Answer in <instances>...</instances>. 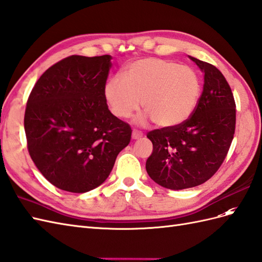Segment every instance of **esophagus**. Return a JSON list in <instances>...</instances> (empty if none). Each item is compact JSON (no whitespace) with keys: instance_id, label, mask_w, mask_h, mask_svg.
<instances>
[{"instance_id":"esophagus-1","label":"esophagus","mask_w":262,"mask_h":262,"mask_svg":"<svg viewBox=\"0 0 262 262\" xmlns=\"http://www.w3.org/2000/svg\"><path fill=\"white\" fill-rule=\"evenodd\" d=\"M132 137H133V139H139V138H142V137H143V133L137 130V129H134L133 133H132Z\"/></svg>"}]
</instances>
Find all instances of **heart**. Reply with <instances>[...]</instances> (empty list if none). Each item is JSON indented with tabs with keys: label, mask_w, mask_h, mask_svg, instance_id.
Listing matches in <instances>:
<instances>
[{
	"label": "heart",
	"mask_w": 262,
	"mask_h": 262,
	"mask_svg": "<svg viewBox=\"0 0 262 262\" xmlns=\"http://www.w3.org/2000/svg\"><path fill=\"white\" fill-rule=\"evenodd\" d=\"M200 90L199 77L191 67L148 57L127 66L125 76H112L105 84L104 95L118 118H129L142 103L144 118H150L159 127H173L191 115Z\"/></svg>",
	"instance_id": "obj_1"
}]
</instances>
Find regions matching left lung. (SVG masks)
Segmentation results:
<instances>
[{"instance_id": "8db88e82", "label": "left lung", "mask_w": 262, "mask_h": 262, "mask_svg": "<svg viewBox=\"0 0 262 262\" xmlns=\"http://www.w3.org/2000/svg\"><path fill=\"white\" fill-rule=\"evenodd\" d=\"M189 57L205 74L196 108L184 123L147 134L152 152L146 170L154 182L173 190L191 188L211 178L224 163L236 128V103L223 73Z\"/></svg>"}]
</instances>
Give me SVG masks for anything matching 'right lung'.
I'll return each instance as SVG.
<instances>
[{
    "label": "right lung",
    "mask_w": 262,
    "mask_h": 262,
    "mask_svg": "<svg viewBox=\"0 0 262 262\" xmlns=\"http://www.w3.org/2000/svg\"><path fill=\"white\" fill-rule=\"evenodd\" d=\"M111 55H72L46 70L26 103L24 128L30 156L57 188L82 193L102 185L130 126L110 112L104 87Z\"/></svg>",
    "instance_id": "add662e5"
}]
</instances>
